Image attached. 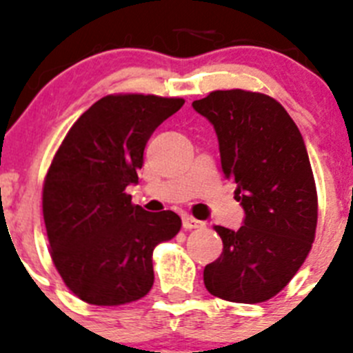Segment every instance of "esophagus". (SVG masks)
Instances as JSON below:
<instances>
[{
  "label": "esophagus",
  "instance_id": "1",
  "mask_svg": "<svg viewBox=\"0 0 353 353\" xmlns=\"http://www.w3.org/2000/svg\"><path fill=\"white\" fill-rule=\"evenodd\" d=\"M205 222L198 221V219L191 217V215H183V228L184 229H200L203 228Z\"/></svg>",
  "mask_w": 353,
  "mask_h": 353
}]
</instances>
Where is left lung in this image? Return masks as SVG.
I'll list each match as a JSON object with an SVG mask.
<instances>
[{"mask_svg":"<svg viewBox=\"0 0 353 353\" xmlns=\"http://www.w3.org/2000/svg\"><path fill=\"white\" fill-rule=\"evenodd\" d=\"M193 108L214 124L222 172L245 208L238 231L214 225L224 248L205 268V288L228 302H265L292 281L316 238L305 143L283 105L263 93L212 91Z\"/></svg>","mask_w":353,"mask_h":353,"instance_id":"obj_1","label":"left lung"}]
</instances>
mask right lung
<instances>
[{"mask_svg": "<svg viewBox=\"0 0 353 353\" xmlns=\"http://www.w3.org/2000/svg\"><path fill=\"white\" fill-rule=\"evenodd\" d=\"M183 98L108 94L75 121L43 184L50 255L82 302L115 307L153 286V250L179 232L172 210H143L125 193L138 183L150 136Z\"/></svg>", "mask_w": 353, "mask_h": 353, "instance_id": "right-lung-1", "label": "right lung"}]
</instances>
